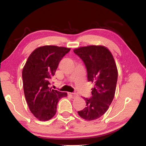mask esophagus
I'll use <instances>...</instances> for the list:
<instances>
[{
  "instance_id": "1",
  "label": "esophagus",
  "mask_w": 146,
  "mask_h": 146,
  "mask_svg": "<svg viewBox=\"0 0 146 146\" xmlns=\"http://www.w3.org/2000/svg\"><path fill=\"white\" fill-rule=\"evenodd\" d=\"M68 94L71 96L72 98H76L77 97H78V95L76 93H68Z\"/></svg>"
}]
</instances>
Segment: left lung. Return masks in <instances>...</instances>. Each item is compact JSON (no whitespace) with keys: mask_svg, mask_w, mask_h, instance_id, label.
Listing matches in <instances>:
<instances>
[{"mask_svg":"<svg viewBox=\"0 0 146 146\" xmlns=\"http://www.w3.org/2000/svg\"><path fill=\"white\" fill-rule=\"evenodd\" d=\"M73 51L84 62L88 81L94 84L92 97L84 98L86 107L78 113L86 120H97L106 112L114 98L118 78L115 61L109 49L102 45L83 46Z\"/></svg>","mask_w":146,"mask_h":146,"instance_id":"1","label":"left lung"}]
</instances>
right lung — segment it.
I'll use <instances>...</instances> for the list:
<instances>
[{"label": "right lung", "mask_w": 146, "mask_h": 146, "mask_svg": "<svg viewBox=\"0 0 146 146\" xmlns=\"http://www.w3.org/2000/svg\"><path fill=\"white\" fill-rule=\"evenodd\" d=\"M70 48L46 45L35 49L27 58L22 73L24 95L29 110L41 121L54 116L57 104L67 94L49 87L62 58Z\"/></svg>", "instance_id": "obj_1"}]
</instances>
